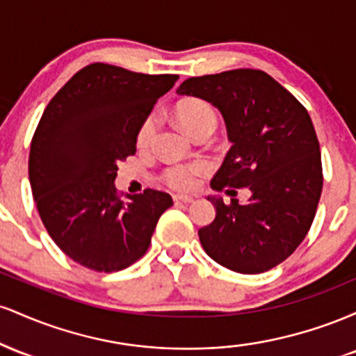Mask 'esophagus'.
I'll return each mask as SVG.
<instances>
[{
    "instance_id": "esophagus-1",
    "label": "esophagus",
    "mask_w": 356,
    "mask_h": 356,
    "mask_svg": "<svg viewBox=\"0 0 356 356\" xmlns=\"http://www.w3.org/2000/svg\"><path fill=\"white\" fill-rule=\"evenodd\" d=\"M174 202H182V204H192L194 202V197H191V195H181V194H175L174 195Z\"/></svg>"
}]
</instances>
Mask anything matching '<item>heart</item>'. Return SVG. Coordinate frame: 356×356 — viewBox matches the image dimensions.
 <instances>
[{"mask_svg": "<svg viewBox=\"0 0 356 356\" xmlns=\"http://www.w3.org/2000/svg\"><path fill=\"white\" fill-rule=\"evenodd\" d=\"M175 118L181 124L186 132H194L197 127L204 124L216 125V112L207 102L199 99H186L175 105ZM155 132V117L150 115L142 122L137 134L138 147H147L152 142ZM206 170V165L201 162H192V164H174L167 167L162 174V179L169 187L175 191H192L199 182V175Z\"/></svg>", "mask_w": 356, "mask_h": 356, "instance_id": "1", "label": "heart"}]
</instances>
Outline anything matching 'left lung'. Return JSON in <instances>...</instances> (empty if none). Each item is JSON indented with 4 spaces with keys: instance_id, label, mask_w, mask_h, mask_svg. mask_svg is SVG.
I'll list each match as a JSON object with an SVG mask.
<instances>
[{
    "instance_id": "1",
    "label": "left lung",
    "mask_w": 356,
    "mask_h": 356,
    "mask_svg": "<svg viewBox=\"0 0 356 356\" xmlns=\"http://www.w3.org/2000/svg\"><path fill=\"white\" fill-rule=\"evenodd\" d=\"M177 93L209 102L226 124L232 145L212 189L251 191L246 204L207 197L216 219L199 229L204 251L243 275L277 266L308 234L323 189L320 144L309 113L273 76L251 68L192 76Z\"/></svg>"
}]
</instances>
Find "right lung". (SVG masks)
<instances>
[{"label": "right lung", "instance_id": "add662e5", "mask_svg": "<svg viewBox=\"0 0 356 356\" xmlns=\"http://www.w3.org/2000/svg\"><path fill=\"white\" fill-rule=\"evenodd\" d=\"M177 75H145L107 63L76 72L44 108L28 174L48 234L93 271H120L149 249L167 192L115 189L117 162L137 150V134Z\"/></svg>", "mask_w": 356, "mask_h": 356}]
</instances>
